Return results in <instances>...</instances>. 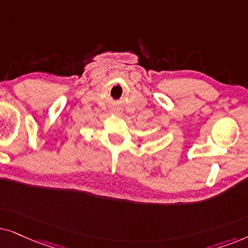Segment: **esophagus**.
Instances as JSON below:
<instances>
[{
    "mask_svg": "<svg viewBox=\"0 0 248 248\" xmlns=\"http://www.w3.org/2000/svg\"><path fill=\"white\" fill-rule=\"evenodd\" d=\"M113 113H114V114H120L121 111L119 110V108H113Z\"/></svg>",
    "mask_w": 248,
    "mask_h": 248,
    "instance_id": "esophagus-1",
    "label": "esophagus"
}]
</instances>
